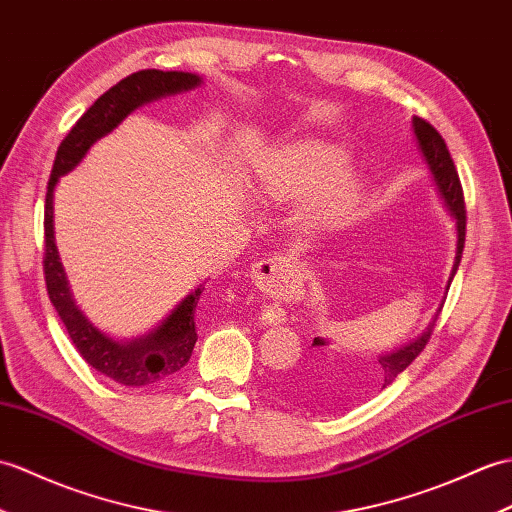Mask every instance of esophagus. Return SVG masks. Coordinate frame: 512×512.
Instances as JSON below:
<instances>
[{
	"label": "esophagus",
	"instance_id": "1",
	"mask_svg": "<svg viewBox=\"0 0 512 512\" xmlns=\"http://www.w3.org/2000/svg\"><path fill=\"white\" fill-rule=\"evenodd\" d=\"M290 264L285 257H270L264 261H257L253 266V279L259 283L261 288H272L277 279H283L285 272H288Z\"/></svg>",
	"mask_w": 512,
	"mask_h": 512
}]
</instances>
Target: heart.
<instances>
[{"label": "heart", "mask_w": 512, "mask_h": 512, "mask_svg": "<svg viewBox=\"0 0 512 512\" xmlns=\"http://www.w3.org/2000/svg\"><path fill=\"white\" fill-rule=\"evenodd\" d=\"M347 152L327 141L305 139L275 150L259 165L253 192L261 200H294L312 194L314 213L323 222H338L358 205L360 183L344 174Z\"/></svg>", "instance_id": "heart-1"}]
</instances>
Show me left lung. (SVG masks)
Here are the masks:
<instances>
[{
	"instance_id": "obj_1",
	"label": "left lung",
	"mask_w": 512,
	"mask_h": 512,
	"mask_svg": "<svg viewBox=\"0 0 512 512\" xmlns=\"http://www.w3.org/2000/svg\"><path fill=\"white\" fill-rule=\"evenodd\" d=\"M414 135H417L419 148L423 157L430 165L434 183L441 192L445 205L451 216L456 218V231H458V244H456V261L454 270H451V279H454L462 248H465V233H467V209H465V194H462V185L456 172L454 159L447 150L445 139L441 133L423 117H414L412 120ZM434 323L427 327L425 334L410 342L408 347L399 351H392L388 355H382L371 368H344L338 366V360H327V347L329 344L323 338H314L312 347H316V353L310 355V360L305 362L303 371L292 377L285 384V395H288L294 403H301L307 408H331L340 399H360L368 392L382 390L388 384L395 382V377L406 371V368L417 360V355L425 349V344L432 338Z\"/></svg>"
}]
</instances>
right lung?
I'll return each mask as SVG.
<instances>
[{
	"label": "right lung",
	"instance_id": "1",
	"mask_svg": "<svg viewBox=\"0 0 512 512\" xmlns=\"http://www.w3.org/2000/svg\"><path fill=\"white\" fill-rule=\"evenodd\" d=\"M200 85V78L189 71H159L141 69L122 78L109 91H104L89 109L82 113L80 120L71 126L61 146L56 150L50 181H47L45 194V255H43V275L47 294L61 316L67 334L74 342L78 353L85 358L95 371L115 379L124 386H150L163 382L174 375L192 358L196 334V305L205 288H198L165 318V323L148 334L146 338H135L130 342L113 340L98 327H93L87 316L78 310L69 294L65 270L58 259L54 244V187L58 178L74 170L85 157L87 150L106 133L120 124L124 117L135 111L137 106L150 100L163 98V95L187 91Z\"/></svg>",
	"mask_w": 512,
	"mask_h": 512
}]
</instances>
